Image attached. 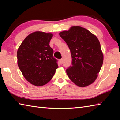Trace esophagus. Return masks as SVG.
Returning a JSON list of instances; mask_svg holds the SVG:
<instances>
[{
  "label": "esophagus",
  "instance_id": "obj_1",
  "mask_svg": "<svg viewBox=\"0 0 120 120\" xmlns=\"http://www.w3.org/2000/svg\"><path fill=\"white\" fill-rule=\"evenodd\" d=\"M59 62H60V64H63V60H62V59H60L59 60Z\"/></svg>",
  "mask_w": 120,
  "mask_h": 120
}]
</instances>
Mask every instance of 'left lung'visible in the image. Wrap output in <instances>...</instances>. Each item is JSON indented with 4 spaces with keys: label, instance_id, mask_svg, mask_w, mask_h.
<instances>
[{
    "label": "left lung",
    "instance_id": "left-lung-1",
    "mask_svg": "<svg viewBox=\"0 0 120 120\" xmlns=\"http://www.w3.org/2000/svg\"><path fill=\"white\" fill-rule=\"evenodd\" d=\"M59 35L70 50L71 66L67 69L69 78L79 87L88 86L97 78L103 62L98 38L80 26H73Z\"/></svg>",
    "mask_w": 120,
    "mask_h": 120
}]
</instances>
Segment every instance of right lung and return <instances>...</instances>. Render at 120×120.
I'll return each instance as SVG.
<instances>
[{
	"mask_svg": "<svg viewBox=\"0 0 120 120\" xmlns=\"http://www.w3.org/2000/svg\"><path fill=\"white\" fill-rule=\"evenodd\" d=\"M51 33L35 32L28 35L17 53V63L25 78L32 85L41 86L50 82L58 68V60L50 46Z\"/></svg>",
	"mask_w": 120,
	"mask_h": 120,
	"instance_id": "obj_1",
	"label": "right lung"
}]
</instances>
